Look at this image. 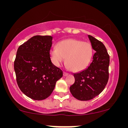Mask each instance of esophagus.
Returning a JSON list of instances; mask_svg holds the SVG:
<instances>
[{
  "instance_id": "1",
  "label": "esophagus",
  "mask_w": 128,
  "mask_h": 128,
  "mask_svg": "<svg viewBox=\"0 0 128 128\" xmlns=\"http://www.w3.org/2000/svg\"><path fill=\"white\" fill-rule=\"evenodd\" d=\"M63 75H64V76H68V75H69V74L67 73V72H63Z\"/></svg>"
}]
</instances>
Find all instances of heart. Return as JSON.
Instances as JSON below:
<instances>
[{
    "label": "heart",
    "mask_w": 128,
    "mask_h": 128,
    "mask_svg": "<svg viewBox=\"0 0 128 128\" xmlns=\"http://www.w3.org/2000/svg\"><path fill=\"white\" fill-rule=\"evenodd\" d=\"M93 48L89 42L77 39L62 40L57 43L56 49L50 51L52 64L57 67L65 60L68 68L74 72L84 70L90 64L93 56Z\"/></svg>",
    "instance_id": "1"
}]
</instances>
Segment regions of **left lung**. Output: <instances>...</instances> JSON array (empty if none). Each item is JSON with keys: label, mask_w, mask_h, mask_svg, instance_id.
I'll return each mask as SVG.
<instances>
[{"label": "left lung", "mask_w": 128, "mask_h": 128, "mask_svg": "<svg viewBox=\"0 0 128 128\" xmlns=\"http://www.w3.org/2000/svg\"><path fill=\"white\" fill-rule=\"evenodd\" d=\"M88 36L95 51L93 60L87 69L74 74L75 82L70 87L72 96L81 101L92 100L98 95L109 78L110 56L105 46L92 36Z\"/></svg>", "instance_id": "8db88e82"}]
</instances>
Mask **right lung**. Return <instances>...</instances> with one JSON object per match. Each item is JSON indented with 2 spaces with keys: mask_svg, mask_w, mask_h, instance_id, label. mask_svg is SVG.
<instances>
[{
  "mask_svg": "<svg viewBox=\"0 0 128 128\" xmlns=\"http://www.w3.org/2000/svg\"><path fill=\"white\" fill-rule=\"evenodd\" d=\"M52 40L51 36H34L20 45L16 52L14 61L16 82L24 95L33 100L47 98L63 76L50 59Z\"/></svg>",
  "mask_w": 128,
  "mask_h": 128,
  "instance_id": "right-lung-1",
  "label": "right lung"
}]
</instances>
